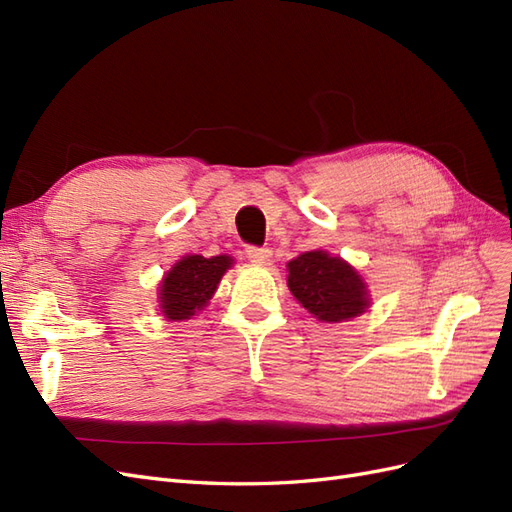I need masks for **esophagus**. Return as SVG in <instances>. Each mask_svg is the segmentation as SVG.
I'll use <instances>...</instances> for the list:
<instances>
[{
	"label": "esophagus",
	"instance_id": "34e87169",
	"mask_svg": "<svg viewBox=\"0 0 512 512\" xmlns=\"http://www.w3.org/2000/svg\"><path fill=\"white\" fill-rule=\"evenodd\" d=\"M247 258H250L252 262H258V265H269L271 262V250L269 247H258V245H250L245 250Z\"/></svg>",
	"mask_w": 512,
	"mask_h": 512
}]
</instances>
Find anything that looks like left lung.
I'll return each instance as SVG.
<instances>
[{"label": "left lung", "mask_w": 512, "mask_h": 512, "mask_svg": "<svg viewBox=\"0 0 512 512\" xmlns=\"http://www.w3.org/2000/svg\"><path fill=\"white\" fill-rule=\"evenodd\" d=\"M288 288L309 314L342 322L365 312L367 290L356 271L327 252H305L288 262Z\"/></svg>", "instance_id": "left-lung-1"}]
</instances>
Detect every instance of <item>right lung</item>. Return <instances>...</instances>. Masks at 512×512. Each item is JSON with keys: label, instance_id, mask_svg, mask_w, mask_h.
Returning a JSON list of instances; mask_svg holds the SVG:
<instances>
[{"label": "right lung", "instance_id": "add662e5", "mask_svg": "<svg viewBox=\"0 0 512 512\" xmlns=\"http://www.w3.org/2000/svg\"><path fill=\"white\" fill-rule=\"evenodd\" d=\"M232 265L228 256H185L162 282L160 303L170 320H188L205 307L218 288L224 271Z\"/></svg>", "mask_w": 512, "mask_h": 512}]
</instances>
